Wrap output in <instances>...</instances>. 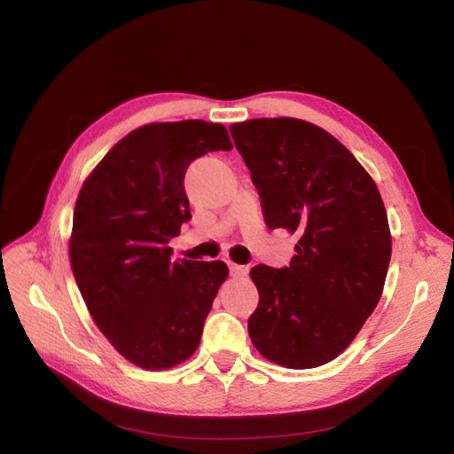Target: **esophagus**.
<instances>
[{
  "label": "esophagus",
  "mask_w": 454,
  "mask_h": 454,
  "mask_svg": "<svg viewBox=\"0 0 454 454\" xmlns=\"http://www.w3.org/2000/svg\"><path fill=\"white\" fill-rule=\"evenodd\" d=\"M229 272H231V277L240 278V277H246V274H248V267L237 265V263H229Z\"/></svg>",
  "instance_id": "obj_1"
}]
</instances>
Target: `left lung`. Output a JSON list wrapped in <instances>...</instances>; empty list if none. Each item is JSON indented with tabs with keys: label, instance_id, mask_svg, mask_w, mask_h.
I'll list each match as a JSON object with an SVG mask.
<instances>
[{
	"label": "left lung",
	"instance_id": "obj_1",
	"mask_svg": "<svg viewBox=\"0 0 454 454\" xmlns=\"http://www.w3.org/2000/svg\"><path fill=\"white\" fill-rule=\"evenodd\" d=\"M269 229L295 232L284 269L257 265L248 320L267 360L318 367L345 350L375 310L392 254L379 189L350 151L320 127L278 117L231 125Z\"/></svg>",
	"mask_w": 454,
	"mask_h": 454
}]
</instances>
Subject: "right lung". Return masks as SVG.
I'll list each match as a JSON object with an SVG mask.
<instances>
[{
  "label": "right lung",
  "mask_w": 454,
  "mask_h": 454,
  "mask_svg": "<svg viewBox=\"0 0 454 454\" xmlns=\"http://www.w3.org/2000/svg\"><path fill=\"white\" fill-rule=\"evenodd\" d=\"M219 149L232 144L217 122H151L114 145L79 191L75 282L100 332L138 367L168 369L197 350L229 274L223 261H174L168 246L191 219L187 167Z\"/></svg>",
  "instance_id": "add662e5"
}]
</instances>
